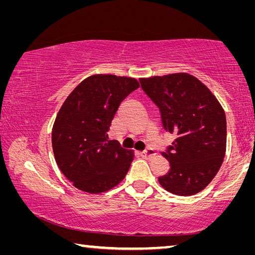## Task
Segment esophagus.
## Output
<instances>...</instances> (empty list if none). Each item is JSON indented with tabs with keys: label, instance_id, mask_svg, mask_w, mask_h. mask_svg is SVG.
<instances>
[{
	"label": "esophagus",
	"instance_id": "34e87169",
	"mask_svg": "<svg viewBox=\"0 0 255 255\" xmlns=\"http://www.w3.org/2000/svg\"><path fill=\"white\" fill-rule=\"evenodd\" d=\"M155 155V152H154V149H152V148H146L143 153L140 154V156L141 157H144V158H150L152 156H154Z\"/></svg>",
	"mask_w": 255,
	"mask_h": 255
}]
</instances>
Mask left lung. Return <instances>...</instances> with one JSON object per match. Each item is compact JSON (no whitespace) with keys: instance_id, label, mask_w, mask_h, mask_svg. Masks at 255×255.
Instances as JSON below:
<instances>
[{"instance_id":"obj_1","label":"left lung","mask_w":255,"mask_h":255,"mask_svg":"<svg viewBox=\"0 0 255 255\" xmlns=\"http://www.w3.org/2000/svg\"><path fill=\"white\" fill-rule=\"evenodd\" d=\"M139 82L158 108L164 130L175 135L162 153L170 170L159 176V184L178 196L200 192L217 174L225 156L226 117L222 106L206 85L187 73Z\"/></svg>"}]
</instances>
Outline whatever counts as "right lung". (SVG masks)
<instances>
[{"label": "right lung", "mask_w": 255, "mask_h": 255, "mask_svg": "<svg viewBox=\"0 0 255 255\" xmlns=\"http://www.w3.org/2000/svg\"><path fill=\"white\" fill-rule=\"evenodd\" d=\"M138 88L131 77L98 74L82 81L63 103L51 144L59 170L75 188L105 192L127 174L132 152L108 139L107 132L120 103Z\"/></svg>", "instance_id": "right-lung-1"}]
</instances>
